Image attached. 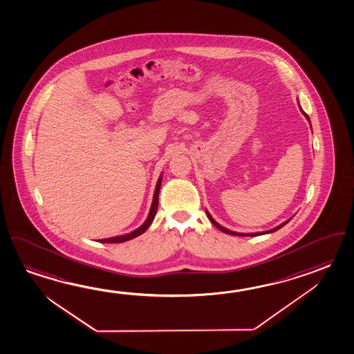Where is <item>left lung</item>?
<instances>
[{
  "instance_id": "8db88e82",
  "label": "left lung",
  "mask_w": 354,
  "mask_h": 354,
  "mask_svg": "<svg viewBox=\"0 0 354 354\" xmlns=\"http://www.w3.org/2000/svg\"><path fill=\"white\" fill-rule=\"evenodd\" d=\"M300 106V105H299ZM300 111H303V114H304L305 117H306V119L309 120V117L306 115V113H304V111L300 108ZM310 122V120H309ZM206 214H207L208 218H209V221L212 222L214 223V226H216L217 229L221 230L222 232H225V234H229V235H234V236H259V235H265V234H270V232H274V231H277V230L281 229L283 226H285L288 222L290 221V218L288 220V221H285L284 223H281V225H279V226H277L275 229H271L269 230V231H263V232H255V234H240V232H234V231H230V230L225 229L223 226H221L220 223H217V222L212 218V216L209 215L208 214V211H206Z\"/></svg>"
}]
</instances>
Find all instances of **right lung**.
Masks as SVG:
<instances>
[{"label": "right lung", "mask_w": 354, "mask_h": 354, "mask_svg": "<svg viewBox=\"0 0 354 354\" xmlns=\"http://www.w3.org/2000/svg\"><path fill=\"white\" fill-rule=\"evenodd\" d=\"M160 183H162V177H160V180H158V182H157L156 189H154V196H153L152 206H151V209H149V215H148L146 221H145V223H143L140 227H138L137 230H134V231H132L131 234H127V235L122 236H115V237H109V239H103V240H100L99 243H124V241H128V240H132V239L137 237V236L142 235V234H143V232H145V231H146V230L148 229L149 226H151L153 218H154V215H156V212H157V208H158V196H160Z\"/></svg>", "instance_id": "1"}]
</instances>
